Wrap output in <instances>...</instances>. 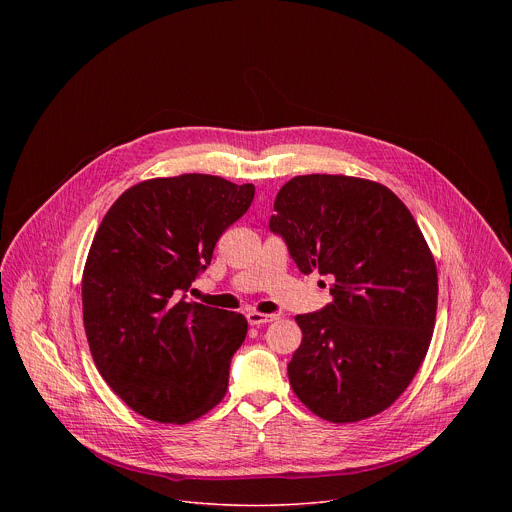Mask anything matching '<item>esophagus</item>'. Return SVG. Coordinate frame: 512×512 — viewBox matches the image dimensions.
Instances as JSON below:
<instances>
[{
  "instance_id": "34e87169",
  "label": "esophagus",
  "mask_w": 512,
  "mask_h": 512,
  "mask_svg": "<svg viewBox=\"0 0 512 512\" xmlns=\"http://www.w3.org/2000/svg\"><path fill=\"white\" fill-rule=\"evenodd\" d=\"M247 320L251 326H261V324H269V322H275L277 316L275 314H259V312H249L247 314Z\"/></svg>"
}]
</instances>
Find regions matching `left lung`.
Instances as JSON below:
<instances>
[{
	"label": "left lung",
	"mask_w": 512,
	"mask_h": 512,
	"mask_svg": "<svg viewBox=\"0 0 512 512\" xmlns=\"http://www.w3.org/2000/svg\"><path fill=\"white\" fill-rule=\"evenodd\" d=\"M273 210L269 231L302 273L330 279L332 296L296 318L291 389L334 423L381 413L415 377L435 324L437 271L413 214L383 184L330 174L291 178Z\"/></svg>",
	"instance_id": "left-lung-1"
}]
</instances>
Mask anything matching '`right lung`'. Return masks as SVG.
Instances as JSON below:
<instances>
[{"label": "right lung", "instance_id": "right-lung-1", "mask_svg": "<svg viewBox=\"0 0 512 512\" xmlns=\"http://www.w3.org/2000/svg\"><path fill=\"white\" fill-rule=\"evenodd\" d=\"M253 196V184L208 174L156 178L125 190L101 221L83 322L101 377L139 415L186 423L225 397L247 318L188 302V291Z\"/></svg>", "mask_w": 512, "mask_h": 512}]
</instances>
